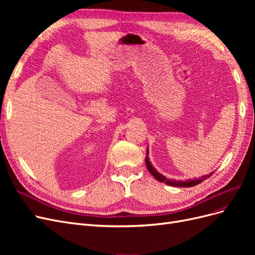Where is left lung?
I'll use <instances>...</instances> for the list:
<instances>
[{
    "mask_svg": "<svg viewBox=\"0 0 255 255\" xmlns=\"http://www.w3.org/2000/svg\"><path fill=\"white\" fill-rule=\"evenodd\" d=\"M145 165H146V168H148V170L150 171V173L155 177V179L158 181V182H161V183H165L167 185H170V186H175V187H192V186H196V185L200 184L201 182H203L204 180L208 179L210 177L212 173L207 174V175H203L201 177H199V179H194V180H186V181H175V180H169L167 179L166 176H164L163 174H160L159 172H157L155 170V168H153V166L151 165L150 160H149V151L148 149H146V155H145Z\"/></svg>",
    "mask_w": 255,
    "mask_h": 255,
    "instance_id": "1",
    "label": "left lung"
}]
</instances>
